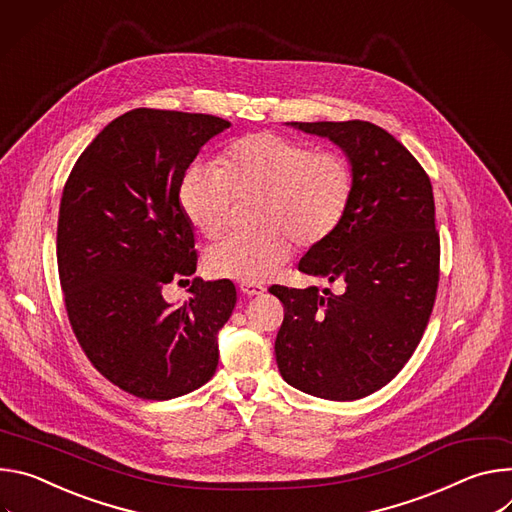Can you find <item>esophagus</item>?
Here are the masks:
<instances>
[{"mask_svg":"<svg viewBox=\"0 0 512 512\" xmlns=\"http://www.w3.org/2000/svg\"><path fill=\"white\" fill-rule=\"evenodd\" d=\"M240 291H242L244 295H248V297H258V295H262L266 289H264L262 285H258V282H242Z\"/></svg>","mask_w":512,"mask_h":512,"instance_id":"34e87169","label":"esophagus"}]
</instances>
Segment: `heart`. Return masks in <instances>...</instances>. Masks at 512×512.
<instances>
[{"label":"heart","mask_w":512,"mask_h":512,"mask_svg":"<svg viewBox=\"0 0 512 512\" xmlns=\"http://www.w3.org/2000/svg\"><path fill=\"white\" fill-rule=\"evenodd\" d=\"M354 195L350 160L335 150L274 132L246 134L227 144L215 166L193 162L179 181V205L203 238H215L236 201L256 199L252 234L215 242L205 264L213 276L256 282L291 254V241L311 248L344 221Z\"/></svg>","instance_id":"heart-1"}]
</instances>
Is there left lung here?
Returning <instances> with one entry per match:
<instances>
[{
	"label": "left lung",
	"instance_id": "obj_1",
	"mask_svg": "<svg viewBox=\"0 0 512 512\" xmlns=\"http://www.w3.org/2000/svg\"><path fill=\"white\" fill-rule=\"evenodd\" d=\"M329 138L352 164L354 195L337 230L299 270L339 282L268 291L285 305L274 352L280 376L327 401H356L386 386L417 350L439 282L433 189L417 158L362 122H291Z\"/></svg>",
	"mask_w": 512,
	"mask_h": 512
}]
</instances>
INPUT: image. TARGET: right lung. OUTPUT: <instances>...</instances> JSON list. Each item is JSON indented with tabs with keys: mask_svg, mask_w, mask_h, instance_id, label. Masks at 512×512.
I'll use <instances>...</instances> for the list:
<instances>
[{
	"mask_svg": "<svg viewBox=\"0 0 512 512\" xmlns=\"http://www.w3.org/2000/svg\"><path fill=\"white\" fill-rule=\"evenodd\" d=\"M230 126L207 113L132 109L83 150L63 189L56 260L71 327L97 372L138 399H175L215 374L234 282L195 278L179 307L162 289L197 270L179 181Z\"/></svg>",
	"mask_w": 512,
	"mask_h": 512,
	"instance_id": "right-lung-1",
	"label": "right lung"
}]
</instances>
